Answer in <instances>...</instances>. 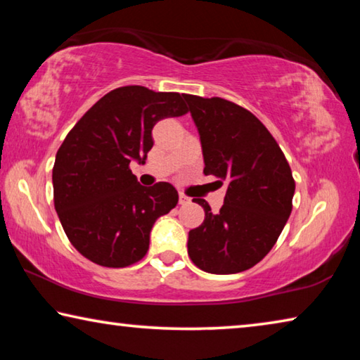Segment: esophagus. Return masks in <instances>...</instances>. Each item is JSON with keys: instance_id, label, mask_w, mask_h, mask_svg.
<instances>
[{"instance_id": "1", "label": "esophagus", "mask_w": 360, "mask_h": 360, "mask_svg": "<svg viewBox=\"0 0 360 360\" xmlns=\"http://www.w3.org/2000/svg\"><path fill=\"white\" fill-rule=\"evenodd\" d=\"M188 203H191V198L184 193H179V205H188Z\"/></svg>"}]
</instances>
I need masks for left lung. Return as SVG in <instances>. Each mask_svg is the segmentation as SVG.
Instances as JSON below:
<instances>
[{
    "instance_id": "left-lung-1",
    "label": "left lung",
    "mask_w": 360,
    "mask_h": 360,
    "mask_svg": "<svg viewBox=\"0 0 360 360\" xmlns=\"http://www.w3.org/2000/svg\"><path fill=\"white\" fill-rule=\"evenodd\" d=\"M202 143L205 169L225 181L214 214L203 198L205 221L188 231V257L203 271L233 275L265 257L292 211L295 182L288 160L265 125L229 100L184 95Z\"/></svg>"
}]
</instances>
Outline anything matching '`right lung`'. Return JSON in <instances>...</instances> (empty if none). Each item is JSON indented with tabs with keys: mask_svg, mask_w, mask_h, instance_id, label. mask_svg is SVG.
Instances as JSON below:
<instances>
[{
	"mask_svg": "<svg viewBox=\"0 0 360 360\" xmlns=\"http://www.w3.org/2000/svg\"><path fill=\"white\" fill-rule=\"evenodd\" d=\"M188 111L184 95L127 85L106 94L66 135L52 169L53 205L85 259L109 268L141 260L150 230L178 205L169 182L144 187L130 163H144L158 120Z\"/></svg>",
	"mask_w": 360,
	"mask_h": 360,
	"instance_id": "obj_1",
	"label": "right lung"
}]
</instances>
